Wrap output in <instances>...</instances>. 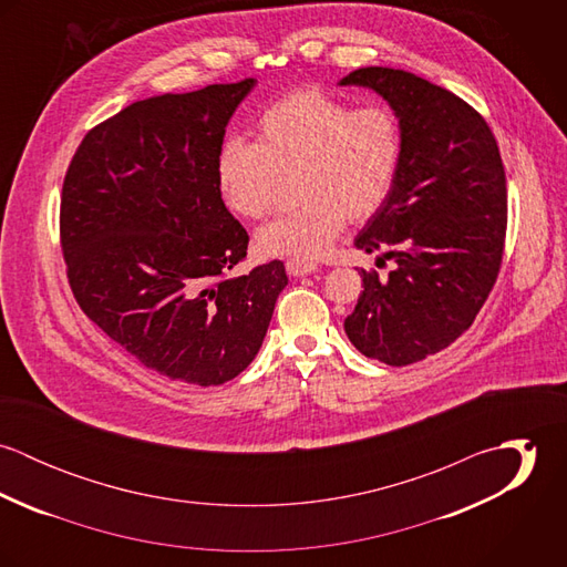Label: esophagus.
<instances>
[{"label": "esophagus", "instance_id": "1", "mask_svg": "<svg viewBox=\"0 0 567 567\" xmlns=\"http://www.w3.org/2000/svg\"><path fill=\"white\" fill-rule=\"evenodd\" d=\"M317 268H319V264H317V261H310V259H297V257H292V259L286 261V270H288V275H292V277L310 275V272H315Z\"/></svg>", "mask_w": 567, "mask_h": 567}]
</instances>
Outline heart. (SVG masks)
Wrapping results in <instances>:
<instances>
[{
  "mask_svg": "<svg viewBox=\"0 0 567 567\" xmlns=\"http://www.w3.org/2000/svg\"><path fill=\"white\" fill-rule=\"evenodd\" d=\"M402 133L384 106L353 109L317 86L297 89L257 120V142L231 137L218 153V187L231 212L266 218L279 178L297 176L301 207L257 231L264 255L321 257L344 220L373 218L391 196Z\"/></svg>",
  "mask_w": 567,
  "mask_h": 567,
  "instance_id": "1",
  "label": "heart"
}]
</instances>
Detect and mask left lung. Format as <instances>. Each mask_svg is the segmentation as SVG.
Returning a JSON list of instances; mask_svg holds the SVG:
<instances>
[{
	"mask_svg": "<svg viewBox=\"0 0 567 567\" xmlns=\"http://www.w3.org/2000/svg\"><path fill=\"white\" fill-rule=\"evenodd\" d=\"M340 84L382 95L402 133L391 196L353 240L398 266L386 279L360 272L364 290L344 331L367 358L405 367L470 329L497 279L504 165L485 117L439 84L391 68H362Z\"/></svg>",
	"mask_w": 567,
	"mask_h": 567,
	"instance_id": "obj_1",
	"label": "left lung"
}]
</instances>
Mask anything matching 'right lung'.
Returning a JSON list of instances; mask_svg holds the SVG:
<instances>
[{
    "mask_svg": "<svg viewBox=\"0 0 567 567\" xmlns=\"http://www.w3.org/2000/svg\"><path fill=\"white\" fill-rule=\"evenodd\" d=\"M252 79L133 102L68 167L61 246L82 312L144 367L218 386L252 362L284 261L229 277L248 234L223 203L218 153Z\"/></svg>",
    "mask_w": 567,
    "mask_h": 567,
    "instance_id": "obj_1",
    "label": "right lung"
}]
</instances>
